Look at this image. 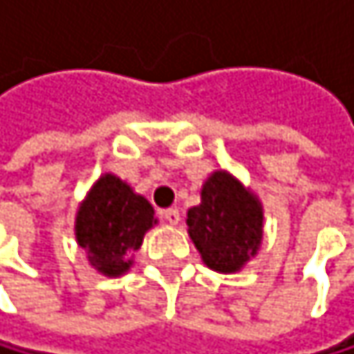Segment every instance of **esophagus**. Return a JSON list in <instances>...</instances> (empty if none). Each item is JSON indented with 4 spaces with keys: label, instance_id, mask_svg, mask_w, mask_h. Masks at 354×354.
I'll return each instance as SVG.
<instances>
[{
    "label": "esophagus",
    "instance_id": "esophagus-1",
    "mask_svg": "<svg viewBox=\"0 0 354 354\" xmlns=\"http://www.w3.org/2000/svg\"><path fill=\"white\" fill-rule=\"evenodd\" d=\"M161 216H163L169 225H178V223H180V212H178V208H167V210H161Z\"/></svg>",
    "mask_w": 354,
    "mask_h": 354
}]
</instances>
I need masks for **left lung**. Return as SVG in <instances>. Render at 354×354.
I'll list each match as a JSON object with an SVG mask.
<instances>
[{"instance_id":"obj_1","label":"left lung","mask_w":354,"mask_h":354,"mask_svg":"<svg viewBox=\"0 0 354 354\" xmlns=\"http://www.w3.org/2000/svg\"><path fill=\"white\" fill-rule=\"evenodd\" d=\"M201 201L187 212V231L201 261L236 274L263 244V203L234 174L216 169L201 185Z\"/></svg>"}]
</instances>
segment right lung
<instances>
[{
  "label": "right lung",
  "mask_w": 354,
  "mask_h": 354,
  "mask_svg": "<svg viewBox=\"0 0 354 354\" xmlns=\"http://www.w3.org/2000/svg\"><path fill=\"white\" fill-rule=\"evenodd\" d=\"M155 208L116 174L106 171L80 201L74 234L93 270L118 278L131 270L133 252L157 225Z\"/></svg>",
  "instance_id": "right-lung-1"
}]
</instances>
